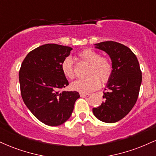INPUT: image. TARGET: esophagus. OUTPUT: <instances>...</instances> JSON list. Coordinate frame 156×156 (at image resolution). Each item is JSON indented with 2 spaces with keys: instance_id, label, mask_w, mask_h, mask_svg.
I'll use <instances>...</instances> for the list:
<instances>
[{
  "instance_id": "1",
  "label": "esophagus",
  "mask_w": 156,
  "mask_h": 156,
  "mask_svg": "<svg viewBox=\"0 0 156 156\" xmlns=\"http://www.w3.org/2000/svg\"><path fill=\"white\" fill-rule=\"evenodd\" d=\"M80 95L81 98H86V97H89V94H84V93H80Z\"/></svg>"
}]
</instances>
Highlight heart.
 <instances>
[{
    "label": "heart",
    "mask_w": 156,
    "mask_h": 156,
    "mask_svg": "<svg viewBox=\"0 0 156 156\" xmlns=\"http://www.w3.org/2000/svg\"><path fill=\"white\" fill-rule=\"evenodd\" d=\"M80 61L88 64L86 70V77L73 82L70 87L73 90L80 93H89L95 91L100 87L101 82L107 83L110 80L113 73L112 61L106 56H101L100 53L87 48L78 53ZM61 68L64 76L68 79L73 80L76 76L75 65L70 56L66 57L63 60Z\"/></svg>",
    "instance_id": "heart-1"
}]
</instances>
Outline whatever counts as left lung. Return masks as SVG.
I'll use <instances>...</instances> for the list:
<instances>
[{"label":"left lung","instance_id":"1","mask_svg":"<svg viewBox=\"0 0 156 156\" xmlns=\"http://www.w3.org/2000/svg\"><path fill=\"white\" fill-rule=\"evenodd\" d=\"M106 52L113 65L112 78L103 92L104 102L93 108L94 115L104 122L113 123L125 117L136 103L141 83L139 62L129 48L113 41L95 44Z\"/></svg>","mask_w":156,"mask_h":156}]
</instances>
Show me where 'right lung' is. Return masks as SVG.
<instances>
[{"label":"right lung","instance_id":"right-lung-1","mask_svg":"<svg viewBox=\"0 0 156 156\" xmlns=\"http://www.w3.org/2000/svg\"><path fill=\"white\" fill-rule=\"evenodd\" d=\"M73 48L45 44L28 53L19 71L21 96L39 121L50 126L65 122L72 114L78 92L61 89L69 85L61 64Z\"/></svg>","mask_w":156,"mask_h":156}]
</instances>
